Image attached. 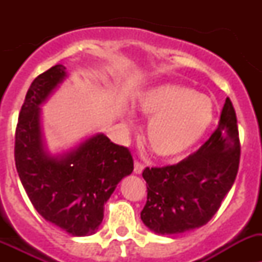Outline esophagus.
<instances>
[{"label": "esophagus", "mask_w": 262, "mask_h": 262, "mask_svg": "<svg viewBox=\"0 0 262 262\" xmlns=\"http://www.w3.org/2000/svg\"><path fill=\"white\" fill-rule=\"evenodd\" d=\"M143 170H144V166L142 165L141 162H138V161H136V162H134V173L141 175V173L143 172Z\"/></svg>", "instance_id": "esophagus-1"}]
</instances>
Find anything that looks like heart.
<instances>
[{
    "mask_svg": "<svg viewBox=\"0 0 262 262\" xmlns=\"http://www.w3.org/2000/svg\"><path fill=\"white\" fill-rule=\"evenodd\" d=\"M137 106L150 119L147 126L148 146L163 160H176L194 149L214 119L209 97L176 83L147 90L138 97Z\"/></svg>",
    "mask_w": 262,
    "mask_h": 262,
    "instance_id": "obj_1",
    "label": "heart"
}]
</instances>
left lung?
I'll return each instance as SVG.
<instances>
[{
	"label": "left lung",
	"mask_w": 262,
	"mask_h": 262,
	"mask_svg": "<svg viewBox=\"0 0 262 262\" xmlns=\"http://www.w3.org/2000/svg\"><path fill=\"white\" fill-rule=\"evenodd\" d=\"M238 126L227 97L218 128L196 152L165 167H146L147 203L141 218L157 234H178L207 224L238 172Z\"/></svg>",
	"instance_id": "8db88e82"
}]
</instances>
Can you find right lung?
Here are the masks:
<instances>
[{
  "label": "right lung",
  "instance_id": "1",
  "mask_svg": "<svg viewBox=\"0 0 262 262\" xmlns=\"http://www.w3.org/2000/svg\"><path fill=\"white\" fill-rule=\"evenodd\" d=\"M66 77L64 66L55 64L29 87L15 133V163L36 212L72 236H91L116 185L133 171V158L128 148L102 133L62 155H50L41 133L40 105Z\"/></svg>",
  "mask_w": 262,
  "mask_h": 262
}]
</instances>
